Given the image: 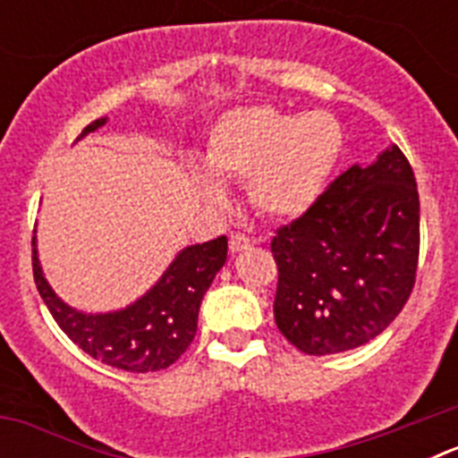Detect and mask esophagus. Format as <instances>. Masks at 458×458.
Here are the masks:
<instances>
[{
    "label": "esophagus",
    "instance_id": "esophagus-1",
    "mask_svg": "<svg viewBox=\"0 0 458 458\" xmlns=\"http://www.w3.org/2000/svg\"><path fill=\"white\" fill-rule=\"evenodd\" d=\"M250 245H252V242H250V238L245 236V233H233V236L229 238V250H232V254L245 252Z\"/></svg>",
    "mask_w": 458,
    "mask_h": 458
}]
</instances>
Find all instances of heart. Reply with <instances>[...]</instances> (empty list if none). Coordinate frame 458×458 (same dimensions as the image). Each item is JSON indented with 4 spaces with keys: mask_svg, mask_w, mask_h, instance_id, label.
<instances>
[{
    "mask_svg": "<svg viewBox=\"0 0 458 458\" xmlns=\"http://www.w3.org/2000/svg\"><path fill=\"white\" fill-rule=\"evenodd\" d=\"M344 151V131L327 112L291 114L273 105L226 112L210 131L206 160L226 181H248L254 208L273 220L302 216L326 188ZM204 199L220 204V179L192 167Z\"/></svg>",
    "mask_w": 458,
    "mask_h": 458,
    "instance_id": "b5f03b06",
    "label": "heart"
}]
</instances>
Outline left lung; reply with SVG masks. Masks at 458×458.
Wrapping results in <instances>:
<instances>
[{
    "label": "left lung",
    "instance_id": "8db88e82",
    "mask_svg": "<svg viewBox=\"0 0 458 458\" xmlns=\"http://www.w3.org/2000/svg\"><path fill=\"white\" fill-rule=\"evenodd\" d=\"M275 323L295 349L330 355L378 337L403 310L418 273L415 174L392 144L353 165L318 199L279 226Z\"/></svg>",
    "mask_w": 458,
    "mask_h": 458
}]
</instances>
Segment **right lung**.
<instances>
[{"label":"right lung","mask_w":458,"mask_h":458,"mask_svg":"<svg viewBox=\"0 0 458 458\" xmlns=\"http://www.w3.org/2000/svg\"><path fill=\"white\" fill-rule=\"evenodd\" d=\"M105 121L89 123L80 137ZM31 248L36 289L68 339L103 365L137 374L167 369L185 353L197 333L204 293L226 261V236L190 245L137 302L107 314H84L68 307L47 284L36 257V238H31Z\"/></svg>","instance_id":"obj_1"}]
</instances>
